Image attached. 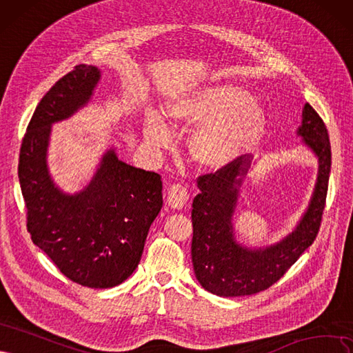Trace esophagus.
I'll return each instance as SVG.
<instances>
[{
    "mask_svg": "<svg viewBox=\"0 0 353 353\" xmlns=\"http://www.w3.org/2000/svg\"><path fill=\"white\" fill-rule=\"evenodd\" d=\"M167 199L170 207L180 210L186 205V202L189 199V192L185 185L173 183L167 189Z\"/></svg>",
    "mask_w": 353,
    "mask_h": 353,
    "instance_id": "34e87169",
    "label": "esophagus"
}]
</instances>
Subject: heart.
<instances>
[{"label":"heart","instance_id":"1","mask_svg":"<svg viewBox=\"0 0 353 353\" xmlns=\"http://www.w3.org/2000/svg\"><path fill=\"white\" fill-rule=\"evenodd\" d=\"M174 121L203 123L195 134V150L202 161L223 164L248 150L263 132L264 112L246 90L230 86H210L181 98L167 110ZM145 138L152 146L170 141L165 121L157 114L146 120Z\"/></svg>","mask_w":353,"mask_h":353}]
</instances>
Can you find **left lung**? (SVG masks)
Returning a JSON list of instances; mask_svg holds the SVG:
<instances>
[{
    "label": "left lung",
    "mask_w": 353,
    "mask_h": 353,
    "mask_svg": "<svg viewBox=\"0 0 353 353\" xmlns=\"http://www.w3.org/2000/svg\"><path fill=\"white\" fill-rule=\"evenodd\" d=\"M298 133L320 160L312 201L298 229L277 245L248 249L236 243L232 217L237 192L249 167L242 157L217 172L198 177L199 193L192 203V263L201 286L217 296H246L279 281L310 248L320 232L332 170V148L320 114L306 102Z\"/></svg>",
    "instance_id": "left-lung-1"
}]
</instances>
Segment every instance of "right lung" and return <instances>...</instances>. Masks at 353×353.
I'll list each match as a JSON object with an SVG mask.
<instances>
[{"label": "right lung", "mask_w": 353, "mask_h": 353, "mask_svg": "<svg viewBox=\"0 0 353 353\" xmlns=\"http://www.w3.org/2000/svg\"><path fill=\"white\" fill-rule=\"evenodd\" d=\"M98 81L97 67L79 64L43 95L21 141L19 181L32 242L69 280L108 289L138 267L163 207V181L108 151L81 193L64 195L54 186L45 160L51 124L86 104Z\"/></svg>", "instance_id": "right-lung-1"}]
</instances>
